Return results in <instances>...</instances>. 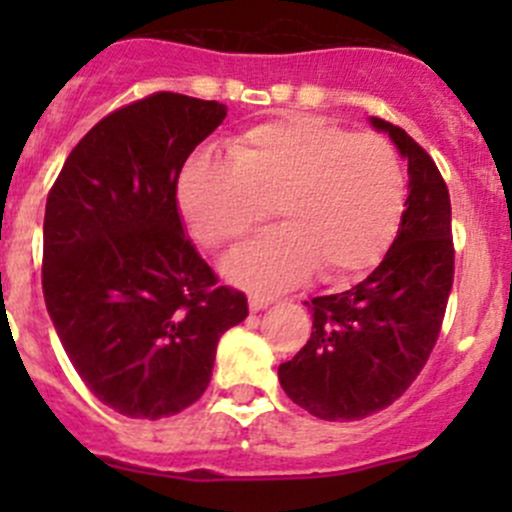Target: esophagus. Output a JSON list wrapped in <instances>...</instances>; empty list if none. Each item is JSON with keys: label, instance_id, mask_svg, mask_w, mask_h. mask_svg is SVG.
Wrapping results in <instances>:
<instances>
[{"label": "esophagus", "instance_id": "34e87169", "mask_svg": "<svg viewBox=\"0 0 512 512\" xmlns=\"http://www.w3.org/2000/svg\"><path fill=\"white\" fill-rule=\"evenodd\" d=\"M277 299L270 297V294H250V299H247V304H250V312H262V309H267L270 304H275Z\"/></svg>", "mask_w": 512, "mask_h": 512}]
</instances>
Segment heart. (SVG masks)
I'll use <instances>...</instances> for the list:
<instances>
[{
    "label": "heart",
    "instance_id": "b5f03b06",
    "mask_svg": "<svg viewBox=\"0 0 512 512\" xmlns=\"http://www.w3.org/2000/svg\"><path fill=\"white\" fill-rule=\"evenodd\" d=\"M225 158H195L178 183L185 225L223 247L267 218L282 227L237 247L230 280L287 287L317 267L327 282L374 265L399 230L406 173L399 153L374 133H349L314 116H282L230 138Z\"/></svg>",
    "mask_w": 512,
    "mask_h": 512
}]
</instances>
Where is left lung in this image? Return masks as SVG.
Segmentation results:
<instances>
[{"mask_svg":"<svg viewBox=\"0 0 512 512\" xmlns=\"http://www.w3.org/2000/svg\"><path fill=\"white\" fill-rule=\"evenodd\" d=\"M369 123L409 160L399 232L366 280L312 299V337L277 369L289 399L324 421H359L409 389L436 344L453 285L451 198L436 163L404 128L376 116Z\"/></svg>","mask_w":512,"mask_h":512,"instance_id":"obj_1","label":"left lung"}]
</instances>
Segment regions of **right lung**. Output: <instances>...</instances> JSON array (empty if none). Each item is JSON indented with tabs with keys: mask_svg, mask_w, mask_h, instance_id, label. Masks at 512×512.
Here are the masks:
<instances>
[{
	"mask_svg": "<svg viewBox=\"0 0 512 512\" xmlns=\"http://www.w3.org/2000/svg\"><path fill=\"white\" fill-rule=\"evenodd\" d=\"M227 116L218 101L153 94L98 121L71 151L44 215V299L98 401L173 416L203 396L215 349L247 317L178 213L185 160Z\"/></svg>",
	"mask_w": 512,
	"mask_h": 512,
	"instance_id": "add662e5",
	"label": "right lung"
}]
</instances>
